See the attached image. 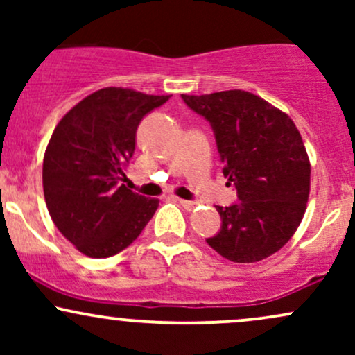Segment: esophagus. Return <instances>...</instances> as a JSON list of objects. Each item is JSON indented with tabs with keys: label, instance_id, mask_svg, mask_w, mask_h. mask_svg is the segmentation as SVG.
Returning a JSON list of instances; mask_svg holds the SVG:
<instances>
[{
	"label": "esophagus",
	"instance_id": "34e87169",
	"mask_svg": "<svg viewBox=\"0 0 355 355\" xmlns=\"http://www.w3.org/2000/svg\"><path fill=\"white\" fill-rule=\"evenodd\" d=\"M177 200H178V203H180V205L183 207V209H187V210L195 209V205H197V203H195V202H191V200H183V198H177Z\"/></svg>",
	"mask_w": 355,
	"mask_h": 355
}]
</instances>
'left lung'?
Returning <instances> with one entry per match:
<instances>
[{
	"label": "left lung",
	"instance_id": "obj_1",
	"mask_svg": "<svg viewBox=\"0 0 355 355\" xmlns=\"http://www.w3.org/2000/svg\"><path fill=\"white\" fill-rule=\"evenodd\" d=\"M214 130L223 177L239 202L217 205L220 232L207 243L237 263L275 254L302 222L311 191V164L294 121L243 89L182 95Z\"/></svg>",
	"mask_w": 355,
	"mask_h": 355
}]
</instances>
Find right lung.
I'll return each mask as SVG.
<instances>
[{
    "instance_id": "1",
    "label": "right lung",
    "mask_w": 355,
    "mask_h": 355,
    "mask_svg": "<svg viewBox=\"0 0 355 355\" xmlns=\"http://www.w3.org/2000/svg\"><path fill=\"white\" fill-rule=\"evenodd\" d=\"M170 95L103 88L56 125L43 158V191L58 230L81 254L107 259L137 240L158 209L123 185L141 118Z\"/></svg>"
}]
</instances>
